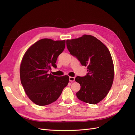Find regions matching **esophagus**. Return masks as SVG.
Masks as SVG:
<instances>
[{"mask_svg": "<svg viewBox=\"0 0 135 135\" xmlns=\"http://www.w3.org/2000/svg\"><path fill=\"white\" fill-rule=\"evenodd\" d=\"M74 80H75V78L74 77H72V76L69 77V81H74Z\"/></svg>", "mask_w": 135, "mask_h": 135, "instance_id": "esophagus-1", "label": "esophagus"}]
</instances>
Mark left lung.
<instances>
[{
  "label": "left lung",
  "instance_id": "left-lung-1",
  "mask_svg": "<svg viewBox=\"0 0 135 135\" xmlns=\"http://www.w3.org/2000/svg\"><path fill=\"white\" fill-rule=\"evenodd\" d=\"M66 46L82 66H87L86 75L75 79L80 85L77 97L86 103L97 104L107 96L113 82L114 65L108 48L89 35L67 40Z\"/></svg>",
  "mask_w": 135,
  "mask_h": 135
}]
</instances>
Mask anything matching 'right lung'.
<instances>
[{
    "instance_id": "right-lung-1",
    "label": "right lung",
    "mask_w": 135,
    "mask_h": 135,
    "mask_svg": "<svg viewBox=\"0 0 135 135\" xmlns=\"http://www.w3.org/2000/svg\"><path fill=\"white\" fill-rule=\"evenodd\" d=\"M65 47V40L42 39L24 55L20 66V79L26 95L35 104L44 106L54 103L68 85V75L48 74L52 67L57 68V59Z\"/></svg>"
}]
</instances>
